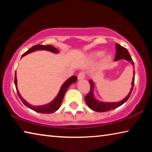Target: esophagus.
Returning a JSON list of instances; mask_svg holds the SVG:
<instances>
[{"label":"esophagus","mask_w":152,"mask_h":152,"mask_svg":"<svg viewBox=\"0 0 152 152\" xmlns=\"http://www.w3.org/2000/svg\"><path fill=\"white\" fill-rule=\"evenodd\" d=\"M84 77H85V74H84V72H80L78 74V80L84 79Z\"/></svg>","instance_id":"obj_1"}]
</instances>
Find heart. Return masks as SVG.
<instances>
[{"label": "heart", "instance_id": "heart-1", "mask_svg": "<svg viewBox=\"0 0 152 152\" xmlns=\"http://www.w3.org/2000/svg\"><path fill=\"white\" fill-rule=\"evenodd\" d=\"M104 54V52L103 51H96V52H94L92 54V58H101V56H103ZM110 60V56L109 55H107L106 56V57L104 58V61L105 63L108 62L109 60Z\"/></svg>", "mask_w": 152, "mask_h": 152}]
</instances>
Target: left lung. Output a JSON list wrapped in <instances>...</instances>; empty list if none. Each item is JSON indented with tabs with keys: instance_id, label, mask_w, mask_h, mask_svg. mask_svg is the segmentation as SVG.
I'll return each instance as SVG.
<instances>
[{
	"instance_id": "obj_1",
	"label": "left lung",
	"mask_w": 152,
	"mask_h": 152,
	"mask_svg": "<svg viewBox=\"0 0 152 152\" xmlns=\"http://www.w3.org/2000/svg\"><path fill=\"white\" fill-rule=\"evenodd\" d=\"M116 55H115V61H117L119 60H122L124 59L128 61H129L130 63L133 66V70L134 69V62L132 60V58L131 57V56L127 51V49L123 47V46L120 45L119 44L117 43L116 44ZM134 81H135V71L133 70V80L132 82V88H131L130 92H129V94L127 96H126L124 99H123L121 101L119 102H104L99 101L98 100L95 99L93 94V90H94V83L91 80H89L90 86H91V88H90L89 93L85 96L84 99L86 102L87 105H88L90 109L94 110V111L97 112H106L109 111V110H113L116 109V108L120 107L121 105L124 104L125 102L127 101L129 98L130 97V95L132 94L133 89V86H134Z\"/></svg>"
}]
</instances>
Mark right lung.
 <instances>
[{"label": "right lung", "instance_id": "add662e5", "mask_svg": "<svg viewBox=\"0 0 152 152\" xmlns=\"http://www.w3.org/2000/svg\"><path fill=\"white\" fill-rule=\"evenodd\" d=\"M37 50H47L55 53H58V49L53 47L52 45H43L38 44V45H35L34 46H33L31 48H30L29 50H27L26 52L24 53L22 55V57H23L24 56L28 54V53L33 52V51H37ZM76 80H77V77L76 76H72L70 78L67 80L63 84V85L61 86L60 91H59L58 96H56L54 99V100L51 101L50 103H49L48 104L42 105V106H33V105H31L30 104L28 103L27 102H26V101H25V100L23 99V97L20 96V94L19 92V91H18L17 89L16 72H15V84L17 89V92L18 94V96H19L20 99L21 100V101L23 102V103L26 107H29V109L35 110L36 112L41 113H47V114L54 113L59 109V108H60L61 102L63 101L64 94H65V92L67 91V89L68 88V87L70 86V85H71L72 84L76 82Z\"/></svg>", "mask_w": 152, "mask_h": 152}]
</instances>
